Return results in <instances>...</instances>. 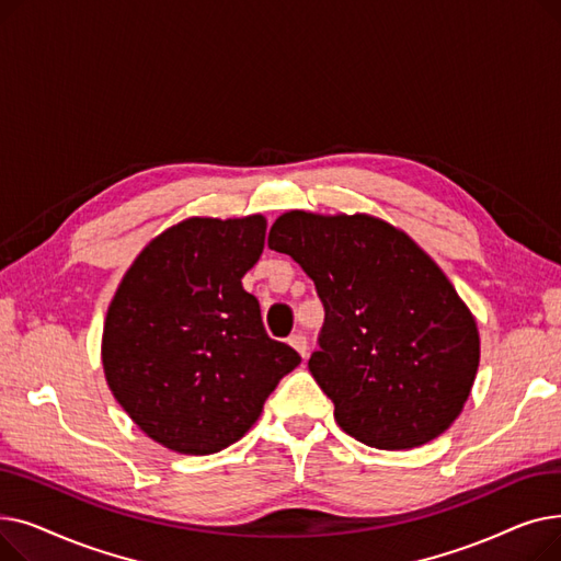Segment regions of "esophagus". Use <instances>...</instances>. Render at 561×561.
I'll list each match as a JSON object with an SVG mask.
<instances>
[{
  "label": "esophagus",
  "mask_w": 561,
  "mask_h": 561,
  "mask_svg": "<svg viewBox=\"0 0 561 561\" xmlns=\"http://www.w3.org/2000/svg\"><path fill=\"white\" fill-rule=\"evenodd\" d=\"M288 343H290V347L298 352V355L305 359L307 357V352H309V345H307V339L302 336V334H293L290 339H288Z\"/></svg>",
  "instance_id": "esophagus-1"
}]
</instances>
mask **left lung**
Masks as SVG:
<instances>
[{"mask_svg":"<svg viewBox=\"0 0 561 561\" xmlns=\"http://www.w3.org/2000/svg\"><path fill=\"white\" fill-rule=\"evenodd\" d=\"M268 248L298 261L325 305L309 370L345 434L409 450L457 421L480 366L478 322L411 236L368 214L296 209Z\"/></svg>","mask_w":561,"mask_h":561,"instance_id":"obj_1","label":"left lung"}]
</instances>
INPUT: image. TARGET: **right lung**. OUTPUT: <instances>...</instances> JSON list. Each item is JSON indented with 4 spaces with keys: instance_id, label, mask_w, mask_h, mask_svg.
<instances>
[{
    "instance_id": "1",
    "label": "right lung",
    "mask_w": 561,
    "mask_h": 561,
    "mask_svg": "<svg viewBox=\"0 0 561 561\" xmlns=\"http://www.w3.org/2000/svg\"><path fill=\"white\" fill-rule=\"evenodd\" d=\"M265 218L193 216L161 231L108 305L102 366L113 398L159 446L214 455L243 438L300 355L263 330L243 288Z\"/></svg>"
}]
</instances>
